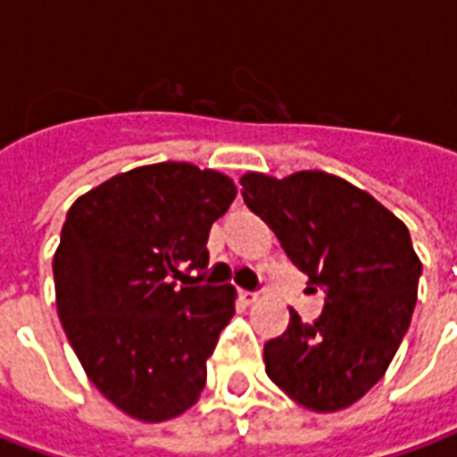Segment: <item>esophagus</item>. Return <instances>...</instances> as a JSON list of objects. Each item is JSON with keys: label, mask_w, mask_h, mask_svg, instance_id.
<instances>
[{"label": "esophagus", "mask_w": 457, "mask_h": 457, "mask_svg": "<svg viewBox=\"0 0 457 457\" xmlns=\"http://www.w3.org/2000/svg\"><path fill=\"white\" fill-rule=\"evenodd\" d=\"M239 301H242L245 306H254L259 301V294H254V291H239Z\"/></svg>", "instance_id": "esophagus-1"}]
</instances>
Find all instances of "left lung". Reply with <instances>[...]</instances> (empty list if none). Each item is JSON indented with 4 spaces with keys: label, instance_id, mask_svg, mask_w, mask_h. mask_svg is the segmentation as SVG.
Listing matches in <instances>:
<instances>
[{
    "label": "left lung",
    "instance_id": "1",
    "mask_svg": "<svg viewBox=\"0 0 457 457\" xmlns=\"http://www.w3.org/2000/svg\"><path fill=\"white\" fill-rule=\"evenodd\" d=\"M242 198L326 294L323 313L264 345L271 382L308 411L360 402L386 372L411 323L421 259L402 220L367 190L326 170L287 179L249 170Z\"/></svg>",
    "mask_w": 457,
    "mask_h": 457
}]
</instances>
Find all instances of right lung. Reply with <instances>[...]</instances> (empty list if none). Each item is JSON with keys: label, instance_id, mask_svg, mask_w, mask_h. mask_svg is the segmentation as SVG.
Instances as JSON below:
<instances>
[{"label": "right lung", "instance_id": "1", "mask_svg": "<svg viewBox=\"0 0 457 457\" xmlns=\"http://www.w3.org/2000/svg\"><path fill=\"white\" fill-rule=\"evenodd\" d=\"M235 180L186 161L117 173L75 200L54 254L58 318L87 379L120 411L161 423L208 377L235 287H183L208 267V232Z\"/></svg>", "mask_w": 457, "mask_h": 457}]
</instances>
